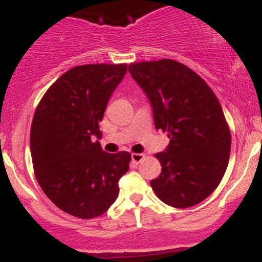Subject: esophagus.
I'll return each mask as SVG.
<instances>
[{
    "mask_svg": "<svg viewBox=\"0 0 262 262\" xmlns=\"http://www.w3.org/2000/svg\"><path fill=\"white\" fill-rule=\"evenodd\" d=\"M144 158H145V155L144 154H137V152H135V154H132V160H133L135 164H139Z\"/></svg>",
    "mask_w": 262,
    "mask_h": 262,
    "instance_id": "obj_1",
    "label": "esophagus"
}]
</instances>
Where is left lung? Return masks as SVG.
<instances>
[{
  "label": "left lung",
  "mask_w": 262,
  "mask_h": 262,
  "mask_svg": "<svg viewBox=\"0 0 262 262\" xmlns=\"http://www.w3.org/2000/svg\"><path fill=\"white\" fill-rule=\"evenodd\" d=\"M146 95L158 130L170 144L155 156L161 173L150 181L164 203L188 208L217 188L227 170L230 132L218 98L191 69L175 60L128 66Z\"/></svg>",
  "instance_id": "obj_1"
}]
</instances>
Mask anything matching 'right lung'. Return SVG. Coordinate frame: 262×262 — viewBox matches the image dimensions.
Here are the masks:
<instances>
[{
    "label": "right lung",
    "instance_id": "1",
    "mask_svg": "<svg viewBox=\"0 0 262 262\" xmlns=\"http://www.w3.org/2000/svg\"><path fill=\"white\" fill-rule=\"evenodd\" d=\"M127 65L89 64L66 71L35 110L31 154L47 197L74 217L96 218L117 200L118 182L129 170L128 151L101 148L100 122Z\"/></svg>",
    "mask_w": 262,
    "mask_h": 262
}]
</instances>
